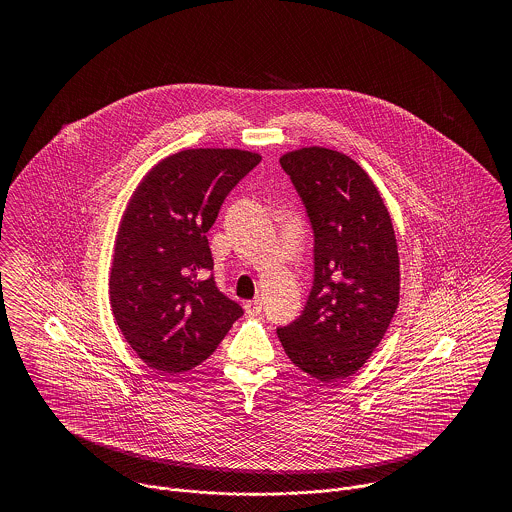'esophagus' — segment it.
<instances>
[{
  "label": "esophagus",
  "mask_w": 512,
  "mask_h": 512,
  "mask_svg": "<svg viewBox=\"0 0 512 512\" xmlns=\"http://www.w3.org/2000/svg\"><path fill=\"white\" fill-rule=\"evenodd\" d=\"M244 307L245 313H247L249 317H257V315H261V311H263V301H261V299H253V301H247Z\"/></svg>",
  "instance_id": "esophagus-1"
}]
</instances>
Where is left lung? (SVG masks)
Returning a JSON list of instances; mask_svg holds the SVG:
<instances>
[{
	"label": "left lung",
	"mask_w": 512,
	"mask_h": 512,
	"mask_svg": "<svg viewBox=\"0 0 512 512\" xmlns=\"http://www.w3.org/2000/svg\"><path fill=\"white\" fill-rule=\"evenodd\" d=\"M315 234V280L301 317L276 330L295 366L320 382L355 374L399 305L390 213L359 163L326 147L280 157Z\"/></svg>",
	"instance_id": "8db88e82"
}]
</instances>
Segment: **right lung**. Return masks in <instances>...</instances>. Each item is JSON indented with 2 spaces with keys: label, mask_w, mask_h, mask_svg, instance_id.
<instances>
[{
  "label": "right lung",
  "mask_w": 512,
  "mask_h": 512,
  "mask_svg": "<svg viewBox=\"0 0 512 512\" xmlns=\"http://www.w3.org/2000/svg\"><path fill=\"white\" fill-rule=\"evenodd\" d=\"M259 161L242 149H184L159 161L130 197L109 301L124 340L147 366L174 374L194 368L244 315L215 284L207 232Z\"/></svg>",
  "instance_id": "add662e5"
}]
</instances>
